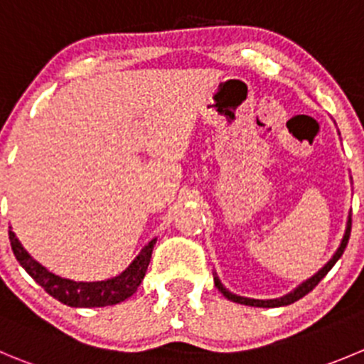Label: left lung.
I'll list each match as a JSON object with an SVG mask.
<instances>
[{
    "label": "left lung",
    "instance_id": "1",
    "mask_svg": "<svg viewBox=\"0 0 364 364\" xmlns=\"http://www.w3.org/2000/svg\"><path fill=\"white\" fill-rule=\"evenodd\" d=\"M350 228H352V216H348V223H347V230H345V236H343V241H341L340 248H338V252L334 254V257L331 259V261L327 262V264L323 266V268L320 269V272L316 273L314 277H311L309 280H306V282L302 284V286H299V288L295 289L293 293H289V295L282 296V299L279 300H252V299H243V296H237V295H232V293H228L227 289L221 286L220 279H218L216 275H214V284H216V288L220 289L221 293H223L225 299L232 300V302H237V304H243V306H252V307H280V306H289V304L296 302V300H300L302 296H306L307 293L313 291L314 288L318 286V282H320L321 279H323L325 275L328 273V269L332 268V266L336 264V261L343 255L345 248H347V243H348V237H350Z\"/></svg>",
    "mask_w": 364,
    "mask_h": 364
}]
</instances>
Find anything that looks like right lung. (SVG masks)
Returning a JSON list of instances; mask_svg holds the SVG:
<instances>
[{
	"label": "right lung",
	"mask_w": 364,
	"mask_h": 364,
	"mask_svg": "<svg viewBox=\"0 0 364 364\" xmlns=\"http://www.w3.org/2000/svg\"><path fill=\"white\" fill-rule=\"evenodd\" d=\"M10 245L12 252L19 264L26 269L30 277L36 280L39 286H43L44 291L57 299L58 302L71 307H105L114 306V304L123 302L124 299L132 296L136 289L139 288L141 280L144 279L148 264H150L151 252L157 240H151L146 247L143 248L136 261L128 266L119 277H114L110 280H102V282H75V280L62 279V277L53 275L46 268L33 261L28 252L21 247L19 240L12 230H9Z\"/></svg>",
	"instance_id": "add662e5"
}]
</instances>
